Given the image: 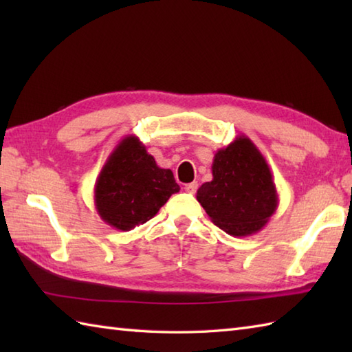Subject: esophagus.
Wrapping results in <instances>:
<instances>
[{
	"mask_svg": "<svg viewBox=\"0 0 352 352\" xmlns=\"http://www.w3.org/2000/svg\"><path fill=\"white\" fill-rule=\"evenodd\" d=\"M197 189H198V183H197V182L184 184V190L188 192V193H195V192H197Z\"/></svg>",
	"mask_w": 352,
	"mask_h": 352,
	"instance_id": "34e87169",
	"label": "esophagus"
}]
</instances>
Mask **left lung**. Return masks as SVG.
Listing matches in <instances>:
<instances>
[{
	"instance_id": "8db88e82",
	"label": "left lung",
	"mask_w": 352,
	"mask_h": 352,
	"mask_svg": "<svg viewBox=\"0 0 352 352\" xmlns=\"http://www.w3.org/2000/svg\"><path fill=\"white\" fill-rule=\"evenodd\" d=\"M213 180L197 192L214 226L243 237L263 228L278 207V193L266 159L246 136L218 149L212 164Z\"/></svg>"
}]
</instances>
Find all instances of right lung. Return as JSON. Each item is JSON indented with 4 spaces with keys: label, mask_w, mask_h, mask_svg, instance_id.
<instances>
[{
    "label": "right lung",
    "mask_w": 352,
    "mask_h": 352,
    "mask_svg": "<svg viewBox=\"0 0 352 352\" xmlns=\"http://www.w3.org/2000/svg\"><path fill=\"white\" fill-rule=\"evenodd\" d=\"M180 190L170 169L157 166L138 136H125L109 155L96 178V212L110 227L130 231L157 214Z\"/></svg>",
    "instance_id": "add662e5"
}]
</instances>
